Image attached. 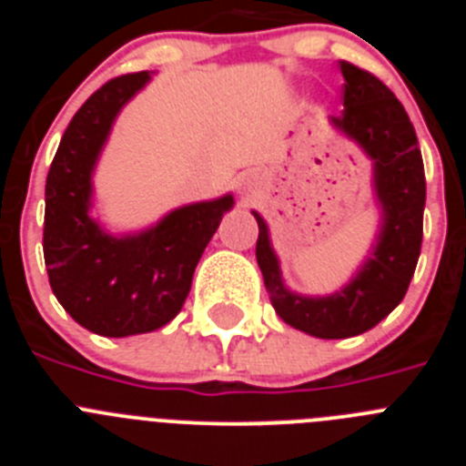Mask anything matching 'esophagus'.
<instances>
[{"label": "esophagus", "mask_w": 466, "mask_h": 466, "mask_svg": "<svg viewBox=\"0 0 466 466\" xmlns=\"http://www.w3.org/2000/svg\"><path fill=\"white\" fill-rule=\"evenodd\" d=\"M240 193H242V198H245V200H249V198L254 196L252 182H249V179H245V177L240 179Z\"/></svg>", "instance_id": "34e87169"}]
</instances>
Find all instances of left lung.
<instances>
[{"label":"left lung","mask_w":466,"mask_h":466,"mask_svg":"<svg viewBox=\"0 0 466 466\" xmlns=\"http://www.w3.org/2000/svg\"><path fill=\"white\" fill-rule=\"evenodd\" d=\"M343 106L329 126L360 147L373 163L378 236L348 284L327 296L291 291L282 279L279 258L266 219L258 224L257 261L270 303L282 322L315 339H352L376 327L399 306L415 273L422 245L425 166L415 127L394 93L373 74L340 63Z\"/></svg>","instance_id":"8db88e82"}]
</instances>
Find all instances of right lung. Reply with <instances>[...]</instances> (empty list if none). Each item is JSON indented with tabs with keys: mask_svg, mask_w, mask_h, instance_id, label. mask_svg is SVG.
<instances>
[{
	"mask_svg": "<svg viewBox=\"0 0 466 466\" xmlns=\"http://www.w3.org/2000/svg\"><path fill=\"white\" fill-rule=\"evenodd\" d=\"M149 81V72L126 74L95 90L69 121L46 177L48 282L74 322L106 339L149 333L175 319L205 247L236 205L226 193L118 236L95 219V166L121 109Z\"/></svg>",
	"mask_w": 466,
	"mask_h": 466,
	"instance_id": "obj_1",
	"label": "right lung"
}]
</instances>
